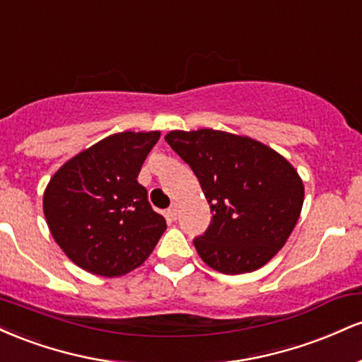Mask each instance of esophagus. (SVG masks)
Masks as SVG:
<instances>
[{
  "mask_svg": "<svg viewBox=\"0 0 362 362\" xmlns=\"http://www.w3.org/2000/svg\"><path fill=\"white\" fill-rule=\"evenodd\" d=\"M177 214H178V209H177V204H172L167 209V216L170 219H172V221H175L177 219Z\"/></svg>",
  "mask_w": 362,
  "mask_h": 362,
  "instance_id": "1",
  "label": "esophagus"
}]
</instances>
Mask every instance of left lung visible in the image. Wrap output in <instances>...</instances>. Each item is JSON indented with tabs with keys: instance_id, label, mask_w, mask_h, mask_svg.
Wrapping results in <instances>:
<instances>
[{
	"instance_id": "1",
	"label": "left lung",
	"mask_w": 362,
	"mask_h": 362,
	"mask_svg": "<svg viewBox=\"0 0 362 362\" xmlns=\"http://www.w3.org/2000/svg\"><path fill=\"white\" fill-rule=\"evenodd\" d=\"M165 141L192 168L213 213L194 238L199 257L223 274L267 264L301 213L305 187L293 165L259 141L214 129L172 131Z\"/></svg>"
}]
</instances>
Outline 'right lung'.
Segmentation results:
<instances>
[{"label":"right lung","instance_id":"obj_1","mask_svg":"<svg viewBox=\"0 0 362 362\" xmlns=\"http://www.w3.org/2000/svg\"><path fill=\"white\" fill-rule=\"evenodd\" d=\"M158 139V131L117 132L54 173L44 192V214L56 243L78 267L124 276L148 259L167 230L138 182Z\"/></svg>","mask_w":362,"mask_h":362}]
</instances>
